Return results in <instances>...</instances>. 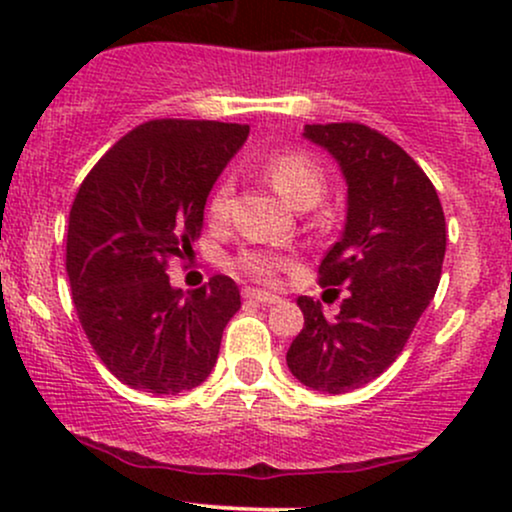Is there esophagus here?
Wrapping results in <instances>:
<instances>
[{
  "mask_svg": "<svg viewBox=\"0 0 512 512\" xmlns=\"http://www.w3.org/2000/svg\"><path fill=\"white\" fill-rule=\"evenodd\" d=\"M245 298H248V301L262 303V305H272V303H279L281 301V298L276 296V293L260 291V289H245Z\"/></svg>",
  "mask_w": 512,
  "mask_h": 512,
  "instance_id": "esophagus-1",
  "label": "esophagus"
}]
</instances>
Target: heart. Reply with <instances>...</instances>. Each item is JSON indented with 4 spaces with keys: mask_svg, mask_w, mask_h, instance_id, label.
I'll return each instance as SVG.
<instances>
[{
    "mask_svg": "<svg viewBox=\"0 0 512 512\" xmlns=\"http://www.w3.org/2000/svg\"><path fill=\"white\" fill-rule=\"evenodd\" d=\"M264 175L269 182L276 187L281 197L293 207H301L305 202H317L325 190V173L317 166L313 156L303 154V151H286V154H274L267 158V163L262 166ZM231 197H233V180L223 178L216 190L211 192L209 199V211L214 219H223L231 209ZM238 269H243L245 274H250L252 279L260 281H272L279 274L281 260L276 252L267 250H245L238 255Z\"/></svg>",
    "mask_w": 512,
    "mask_h": 512,
    "instance_id": "b5f03b06",
    "label": "heart"
}]
</instances>
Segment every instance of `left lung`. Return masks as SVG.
Returning a JSON list of instances; mask_svg holds the SVG:
<instances>
[{"instance_id": "8db88e82", "label": "left lung", "mask_w": 512, "mask_h": 512, "mask_svg": "<svg viewBox=\"0 0 512 512\" xmlns=\"http://www.w3.org/2000/svg\"><path fill=\"white\" fill-rule=\"evenodd\" d=\"M303 137L330 151L346 180L342 238L320 262V284L346 296L334 317L298 298L305 325L286 363L305 387L342 395L395 363L436 296L445 216L433 182L385 134L332 122L305 125Z\"/></svg>"}]
</instances>
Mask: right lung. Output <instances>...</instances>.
Segmentation results:
<instances>
[{"label": "right lung", "mask_w": 512, "mask_h": 512, "mask_svg": "<svg viewBox=\"0 0 512 512\" xmlns=\"http://www.w3.org/2000/svg\"><path fill=\"white\" fill-rule=\"evenodd\" d=\"M250 127L214 120H151L122 137L76 192L67 274L76 315L117 380L178 395L209 378L221 334L240 308L228 276L182 293L166 274L192 250L204 204Z\"/></svg>", "instance_id": "right-lung-1"}]
</instances>
